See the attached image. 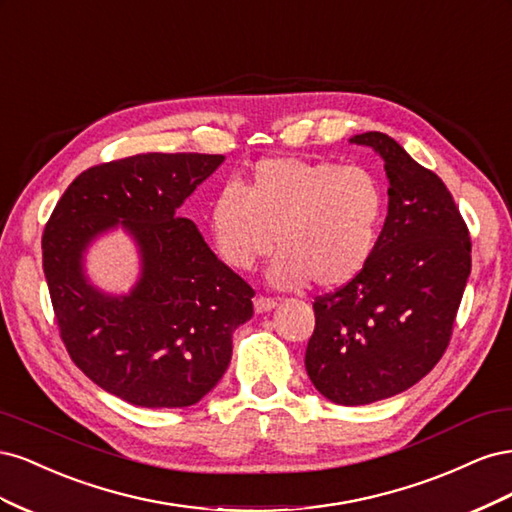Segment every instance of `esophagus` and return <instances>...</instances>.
<instances>
[{"label":"esophagus","mask_w":512,"mask_h":512,"mask_svg":"<svg viewBox=\"0 0 512 512\" xmlns=\"http://www.w3.org/2000/svg\"><path fill=\"white\" fill-rule=\"evenodd\" d=\"M277 305V301L275 299H267V297H258L256 301H254V309H256V314H265V312H271V309Z\"/></svg>","instance_id":"obj_1"}]
</instances>
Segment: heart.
Listing matches in <instances>:
<instances>
[{
	"label": "heart",
	"mask_w": 512,
	"mask_h": 512,
	"mask_svg": "<svg viewBox=\"0 0 512 512\" xmlns=\"http://www.w3.org/2000/svg\"><path fill=\"white\" fill-rule=\"evenodd\" d=\"M382 218V185L367 168L271 156L252 166L241 190L226 185L213 196L209 232L232 269L252 271L277 245L275 288L335 290L367 267Z\"/></svg>",
	"instance_id": "heart-1"
}]
</instances>
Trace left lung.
I'll list each match as a JSON object with an SVG mask.
<instances>
[{
    "mask_svg": "<svg viewBox=\"0 0 512 512\" xmlns=\"http://www.w3.org/2000/svg\"><path fill=\"white\" fill-rule=\"evenodd\" d=\"M350 143L384 160L389 213L367 267L316 297L305 369L339 406H365L410 389L448 346L472 269L468 226L442 179L382 132Z\"/></svg>",
    "mask_w": 512,
    "mask_h": 512,
    "instance_id": "1",
    "label": "left lung"
}]
</instances>
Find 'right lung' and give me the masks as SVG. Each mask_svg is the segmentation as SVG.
<instances>
[{"mask_svg": "<svg viewBox=\"0 0 512 512\" xmlns=\"http://www.w3.org/2000/svg\"><path fill=\"white\" fill-rule=\"evenodd\" d=\"M224 156L141 153L76 177L42 235V267L70 359L111 395L141 408H185L220 382L232 333L254 290L211 252L179 207ZM121 227L142 256L126 295L88 282L84 254Z\"/></svg>", "mask_w": 512, "mask_h": 512, "instance_id": "1", "label": "right lung"}]
</instances>
